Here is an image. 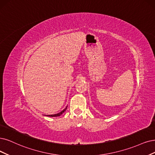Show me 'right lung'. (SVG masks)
<instances>
[{
	"label": "right lung",
	"mask_w": 155,
	"mask_h": 155,
	"mask_svg": "<svg viewBox=\"0 0 155 155\" xmlns=\"http://www.w3.org/2000/svg\"><path fill=\"white\" fill-rule=\"evenodd\" d=\"M66 108H67V107L64 108V110H63L62 111H61V112H59V113H58V114H52V115H47V116H49V117H58V116H60L61 114H62L64 112V111H66Z\"/></svg>",
	"instance_id": "obj_1"
}]
</instances>
